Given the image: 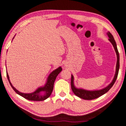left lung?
<instances>
[{
	"label": "left lung",
	"mask_w": 126,
	"mask_h": 126,
	"mask_svg": "<svg viewBox=\"0 0 126 126\" xmlns=\"http://www.w3.org/2000/svg\"><path fill=\"white\" fill-rule=\"evenodd\" d=\"M108 37H109V40L111 43H112V45L115 48L116 53L117 55V63H116V73L115 77L113 78V80H112V82L108 86H107V87L104 88L100 90H97V91H87L83 89H76V87L74 86L73 84V76L72 75H71V89L72 90L73 92V93L78 97L80 98L86 99V100H91V99H94L95 98H97L100 97V96L104 95V94H105L106 93H107L109 90L111 89V87L113 86L114 83L116 81L117 78V75H118L119 73V54L118 50H117L116 43L115 39L113 38V36H112V34L110 33V32H108L107 33Z\"/></svg>",
	"instance_id": "obj_1"
}]
</instances>
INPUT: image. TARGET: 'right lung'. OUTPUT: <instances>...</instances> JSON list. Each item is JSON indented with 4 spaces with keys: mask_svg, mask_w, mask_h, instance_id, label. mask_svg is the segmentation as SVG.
Wrapping results in <instances>:
<instances>
[{
    "mask_svg": "<svg viewBox=\"0 0 126 126\" xmlns=\"http://www.w3.org/2000/svg\"><path fill=\"white\" fill-rule=\"evenodd\" d=\"M62 71L61 67H59L57 69L52 72L49 75L48 79H47V81L46 84L45 86V87L39 88L37 90H36L35 92L30 93V94H25V93H22L19 92L17 90H16L15 88L11 84L9 80V76L7 73V77L9 80L10 84L11 87L19 95L22 96L25 99H28L30 101H44L47 98L50 97L52 91H53V87H54V83L55 80L56 79L57 75L60 73V72Z\"/></svg>",
    "mask_w": 126,
    "mask_h": 126,
    "instance_id": "add662e5",
    "label": "right lung"
}]
</instances>
